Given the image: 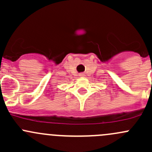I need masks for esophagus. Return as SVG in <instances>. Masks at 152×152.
<instances>
[{"label": "esophagus", "instance_id": "34e87169", "mask_svg": "<svg viewBox=\"0 0 152 152\" xmlns=\"http://www.w3.org/2000/svg\"><path fill=\"white\" fill-rule=\"evenodd\" d=\"M79 76H85V73H79Z\"/></svg>", "mask_w": 152, "mask_h": 152}]
</instances>
